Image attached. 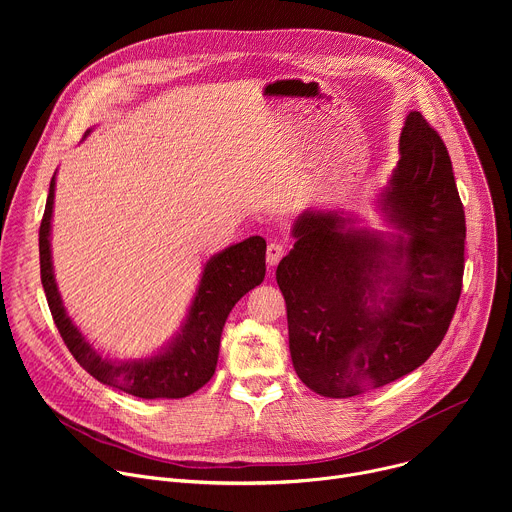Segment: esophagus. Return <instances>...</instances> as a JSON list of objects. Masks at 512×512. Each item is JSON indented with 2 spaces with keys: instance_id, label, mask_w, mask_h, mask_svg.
I'll return each instance as SVG.
<instances>
[{
  "instance_id": "obj_1",
  "label": "esophagus",
  "mask_w": 512,
  "mask_h": 512,
  "mask_svg": "<svg viewBox=\"0 0 512 512\" xmlns=\"http://www.w3.org/2000/svg\"><path fill=\"white\" fill-rule=\"evenodd\" d=\"M283 255H285V245L283 243H269L267 245V263L269 265H277Z\"/></svg>"
}]
</instances>
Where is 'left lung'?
<instances>
[{"mask_svg": "<svg viewBox=\"0 0 512 512\" xmlns=\"http://www.w3.org/2000/svg\"><path fill=\"white\" fill-rule=\"evenodd\" d=\"M395 233L338 210L302 212L275 277L291 362L314 393L346 399L415 371L444 340L464 275L466 218L442 137L411 111L379 194Z\"/></svg>", "mask_w": 512, "mask_h": 512, "instance_id": "8db88e82", "label": "left lung"}]
</instances>
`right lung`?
I'll use <instances>...</instances> for the list:
<instances>
[{"label":"right lung","mask_w":512,"mask_h":512,"mask_svg":"<svg viewBox=\"0 0 512 512\" xmlns=\"http://www.w3.org/2000/svg\"><path fill=\"white\" fill-rule=\"evenodd\" d=\"M54 186L56 172L50 180L40 225V277L54 324L70 354L99 383L139 399H182L198 391L214 375L221 334L231 310L265 277V239L249 237L204 263L186 320L156 354L109 360L72 324L62 306L50 251Z\"/></svg>","instance_id":"obj_1"}]
</instances>
